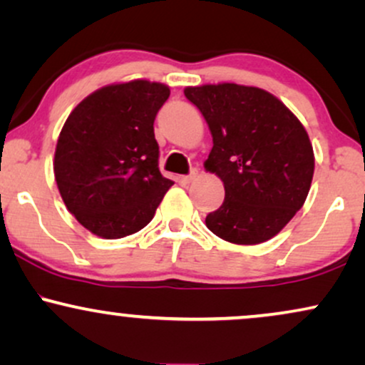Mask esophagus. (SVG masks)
Segmentation results:
<instances>
[{
	"mask_svg": "<svg viewBox=\"0 0 365 365\" xmlns=\"http://www.w3.org/2000/svg\"><path fill=\"white\" fill-rule=\"evenodd\" d=\"M195 177H197V173L192 172L190 175H185V177H182V182L183 183H192L193 180H195Z\"/></svg>",
	"mask_w": 365,
	"mask_h": 365,
	"instance_id": "esophagus-1",
	"label": "esophagus"
}]
</instances>
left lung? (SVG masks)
<instances>
[{"label": "left lung", "instance_id": "1", "mask_svg": "<svg viewBox=\"0 0 365 365\" xmlns=\"http://www.w3.org/2000/svg\"><path fill=\"white\" fill-rule=\"evenodd\" d=\"M185 98L209 124L204 167L224 182L225 198L205 217L215 236L232 244L274 237L305 204L315 155L307 129L278 98L259 87H185Z\"/></svg>", "mask_w": 365, "mask_h": 365}]
</instances>
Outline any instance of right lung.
<instances>
[{
    "mask_svg": "<svg viewBox=\"0 0 365 365\" xmlns=\"http://www.w3.org/2000/svg\"><path fill=\"white\" fill-rule=\"evenodd\" d=\"M168 96L161 82H118L68 114L55 148V182L68 212L96 236L121 239L141 230L173 185L160 173L153 129Z\"/></svg>",
    "mask_w": 365,
    "mask_h": 365,
    "instance_id": "obj_1",
    "label": "right lung"
}]
</instances>
